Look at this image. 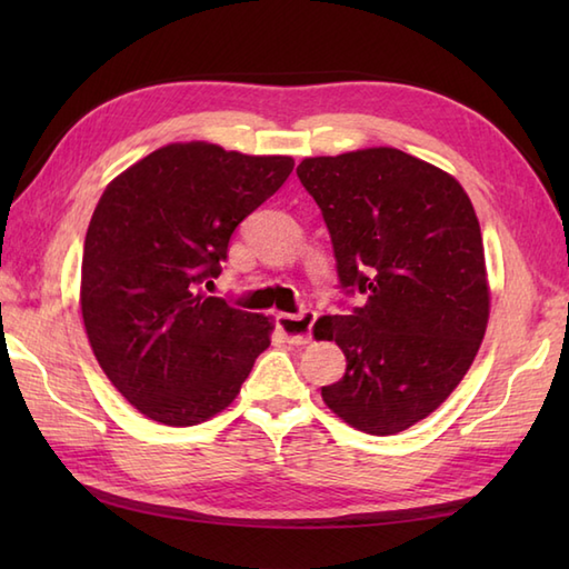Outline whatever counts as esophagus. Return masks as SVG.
Instances as JSON below:
<instances>
[{
  "instance_id": "1",
  "label": "esophagus",
  "mask_w": 569,
  "mask_h": 569,
  "mask_svg": "<svg viewBox=\"0 0 569 569\" xmlns=\"http://www.w3.org/2000/svg\"><path fill=\"white\" fill-rule=\"evenodd\" d=\"M316 312L303 310L298 316L291 312H278L276 316V328L283 335L288 345H308L312 340V325H316Z\"/></svg>"
}]
</instances>
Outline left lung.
<instances>
[{
    "mask_svg": "<svg viewBox=\"0 0 569 569\" xmlns=\"http://www.w3.org/2000/svg\"><path fill=\"white\" fill-rule=\"evenodd\" d=\"M296 173L330 229L340 288L367 296L316 322L347 357L322 401L357 430L396 435L445 403L485 340L475 208L450 173L389 147L303 159Z\"/></svg>",
    "mask_w": 569,
    "mask_h": 569,
    "instance_id": "left-lung-1",
    "label": "left lung"
}]
</instances>
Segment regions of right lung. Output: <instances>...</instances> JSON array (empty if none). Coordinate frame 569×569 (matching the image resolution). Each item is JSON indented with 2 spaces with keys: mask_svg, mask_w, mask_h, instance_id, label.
I'll use <instances>...</instances> for the list:
<instances>
[{
  "mask_svg": "<svg viewBox=\"0 0 569 569\" xmlns=\"http://www.w3.org/2000/svg\"><path fill=\"white\" fill-rule=\"evenodd\" d=\"M291 156L168 143L117 176L84 234L80 308L107 379L139 413L188 428L234 401L273 325L202 291L229 237L293 171Z\"/></svg>",
  "mask_w": 569,
  "mask_h": 569,
  "instance_id": "obj_1",
  "label": "right lung"
}]
</instances>
